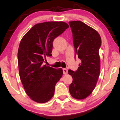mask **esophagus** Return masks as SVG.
I'll use <instances>...</instances> for the list:
<instances>
[{"mask_svg": "<svg viewBox=\"0 0 120 120\" xmlns=\"http://www.w3.org/2000/svg\"><path fill=\"white\" fill-rule=\"evenodd\" d=\"M63 73L64 75H67L68 73V70L66 68H63Z\"/></svg>", "mask_w": 120, "mask_h": 120, "instance_id": "1", "label": "esophagus"}]
</instances>
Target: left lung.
Returning <instances> with one entry per match:
<instances>
[{
    "mask_svg": "<svg viewBox=\"0 0 120 120\" xmlns=\"http://www.w3.org/2000/svg\"><path fill=\"white\" fill-rule=\"evenodd\" d=\"M72 34L75 55L81 62L76 71L69 70L73 81L69 86L74 98L83 99L92 93L96 87L100 73L99 49L101 36L91 27L81 21L69 22Z\"/></svg>",
    "mask_w": 120,
    "mask_h": 120,
    "instance_id": "obj_1",
    "label": "left lung"
}]
</instances>
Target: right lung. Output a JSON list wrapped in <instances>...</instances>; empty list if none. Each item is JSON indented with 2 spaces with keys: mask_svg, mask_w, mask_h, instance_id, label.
I'll use <instances>...</instances> for the list:
<instances>
[{
  "mask_svg": "<svg viewBox=\"0 0 120 120\" xmlns=\"http://www.w3.org/2000/svg\"><path fill=\"white\" fill-rule=\"evenodd\" d=\"M69 27L64 22H45L34 26L22 38L18 50L19 77L26 94L39 103L48 102L63 75L62 68L43 65L51 56L53 42Z\"/></svg>",
  "mask_w": 120,
  "mask_h": 120,
  "instance_id": "add662e5",
  "label": "right lung"
}]
</instances>
